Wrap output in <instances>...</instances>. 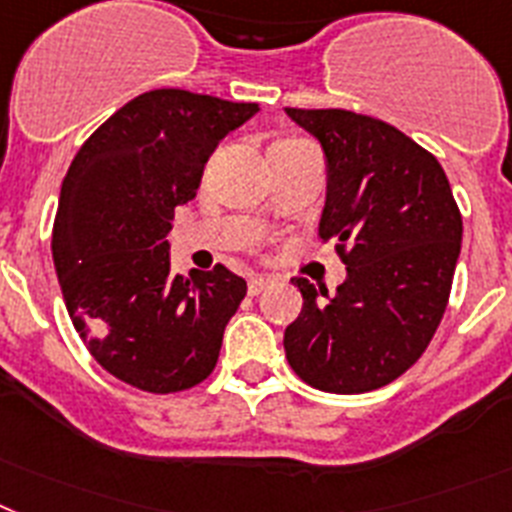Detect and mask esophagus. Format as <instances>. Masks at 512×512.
<instances>
[{
    "mask_svg": "<svg viewBox=\"0 0 512 512\" xmlns=\"http://www.w3.org/2000/svg\"><path fill=\"white\" fill-rule=\"evenodd\" d=\"M270 286H273V278L255 276V278H252V281H249L247 291H249V296H257V294H263L265 289H270Z\"/></svg>",
    "mask_w": 512,
    "mask_h": 512,
    "instance_id": "esophagus-1",
    "label": "esophagus"
}]
</instances>
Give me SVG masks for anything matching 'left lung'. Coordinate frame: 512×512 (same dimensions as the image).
Returning a JSON list of instances; mask_svg holds the SVG:
<instances>
[{"instance_id": "1", "label": "left lung", "mask_w": 512, "mask_h": 512, "mask_svg": "<svg viewBox=\"0 0 512 512\" xmlns=\"http://www.w3.org/2000/svg\"><path fill=\"white\" fill-rule=\"evenodd\" d=\"M325 156L322 242L346 281L333 296L294 278L302 312L283 333L291 369L325 393H367L424 354L461 255L463 221L440 161L393 124L343 109H286Z\"/></svg>"}]
</instances>
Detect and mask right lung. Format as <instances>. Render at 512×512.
Segmentation results:
<instances>
[{"instance_id": "1", "label": "right lung", "mask_w": 512, "mask_h": 512, "mask_svg": "<svg viewBox=\"0 0 512 512\" xmlns=\"http://www.w3.org/2000/svg\"><path fill=\"white\" fill-rule=\"evenodd\" d=\"M257 111L150 90L111 114L64 176L51 234L64 304L93 359L135 388L176 393L216 367L247 283L223 265L174 276L169 231L218 143Z\"/></svg>"}]
</instances>
